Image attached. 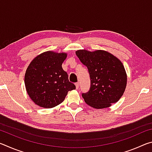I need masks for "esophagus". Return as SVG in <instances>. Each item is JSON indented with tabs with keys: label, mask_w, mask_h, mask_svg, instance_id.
<instances>
[{
	"label": "esophagus",
	"mask_w": 152,
	"mask_h": 152,
	"mask_svg": "<svg viewBox=\"0 0 152 152\" xmlns=\"http://www.w3.org/2000/svg\"><path fill=\"white\" fill-rule=\"evenodd\" d=\"M75 85H76V89H78L79 86H80V83H79V82H76V83L75 84Z\"/></svg>",
	"instance_id": "obj_1"
}]
</instances>
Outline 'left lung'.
Returning <instances> with one entry per match:
<instances>
[{"instance_id": "1", "label": "left lung", "mask_w": 152, "mask_h": 152, "mask_svg": "<svg viewBox=\"0 0 152 152\" xmlns=\"http://www.w3.org/2000/svg\"><path fill=\"white\" fill-rule=\"evenodd\" d=\"M76 54L87 67L91 79L89 91L82 93L86 103L95 109H104L119 101L127 85L121 61L102 50H78Z\"/></svg>"}]
</instances>
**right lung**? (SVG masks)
Returning a JSON list of instances; mask_svg holds the SVG:
<instances>
[{
	"instance_id": "1",
	"label": "right lung",
	"mask_w": 152,
	"mask_h": 152,
	"mask_svg": "<svg viewBox=\"0 0 152 152\" xmlns=\"http://www.w3.org/2000/svg\"><path fill=\"white\" fill-rule=\"evenodd\" d=\"M67 54L46 51L31 62L25 76L28 94L41 107H54L64 101L68 91L76 88L61 67Z\"/></svg>"
}]
</instances>
